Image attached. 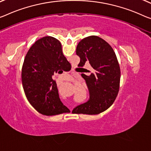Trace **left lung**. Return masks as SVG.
<instances>
[{
	"label": "left lung",
	"mask_w": 151,
	"mask_h": 151,
	"mask_svg": "<svg viewBox=\"0 0 151 151\" xmlns=\"http://www.w3.org/2000/svg\"><path fill=\"white\" fill-rule=\"evenodd\" d=\"M80 58L79 67L89 63L92 68L90 75L82 73L89 91V99L72 111L73 113L96 115L109 107L119 92L120 68L112 47L96 36L82 39L76 48Z\"/></svg>",
	"instance_id": "left-lung-1"
}]
</instances>
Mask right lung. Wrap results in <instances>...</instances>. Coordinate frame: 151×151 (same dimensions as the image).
I'll list each match as a JSON object with an SVG mask.
<instances>
[{
  "label": "right lung",
  "instance_id": "1",
  "mask_svg": "<svg viewBox=\"0 0 151 151\" xmlns=\"http://www.w3.org/2000/svg\"><path fill=\"white\" fill-rule=\"evenodd\" d=\"M69 65L61 42L52 36L39 39L29 49L22 67L23 87L30 104L41 114L69 112L60 100L56 82L52 78L55 73H62Z\"/></svg>",
  "mask_w": 151,
  "mask_h": 151
}]
</instances>
